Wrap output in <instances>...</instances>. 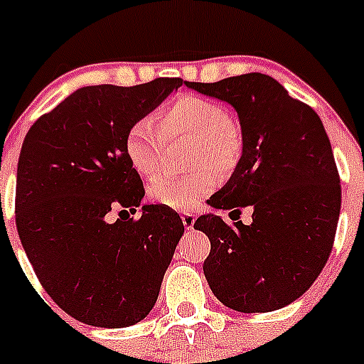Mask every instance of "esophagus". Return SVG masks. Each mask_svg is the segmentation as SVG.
Wrapping results in <instances>:
<instances>
[{"mask_svg": "<svg viewBox=\"0 0 364 364\" xmlns=\"http://www.w3.org/2000/svg\"><path fill=\"white\" fill-rule=\"evenodd\" d=\"M181 221H183V225H185V228H187V230H191V228L194 227L196 215H193V213H183Z\"/></svg>", "mask_w": 364, "mask_h": 364, "instance_id": "esophagus-1", "label": "esophagus"}]
</instances>
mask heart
I'll return each mask as SVG.
<instances>
[{"label":"heart","instance_id":"heart-1","mask_svg":"<svg viewBox=\"0 0 364 364\" xmlns=\"http://www.w3.org/2000/svg\"><path fill=\"white\" fill-rule=\"evenodd\" d=\"M162 128L153 117H139L124 137L126 156L139 176L151 177L160 170L168 137L191 136V162L213 166L219 173L236 168L242 156V134L228 119V109L215 100L183 94L171 100L162 113ZM217 173L200 168L187 176H159L149 185L153 202L171 210H188L217 187Z\"/></svg>","mask_w":364,"mask_h":364}]
</instances>
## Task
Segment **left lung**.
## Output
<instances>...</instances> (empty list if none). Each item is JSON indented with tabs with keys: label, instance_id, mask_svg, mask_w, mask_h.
Segmentation results:
<instances>
[{
	"label": "left lung",
	"instance_id": "8db88e82",
	"mask_svg": "<svg viewBox=\"0 0 364 364\" xmlns=\"http://www.w3.org/2000/svg\"><path fill=\"white\" fill-rule=\"evenodd\" d=\"M187 87L228 102L242 126V159L208 200L236 223L213 213L194 223L211 242L205 279L232 310H279L310 289L333 251L342 188L327 132L310 105L262 73ZM243 207L254 210L251 225L239 221Z\"/></svg>",
	"mask_w": 364,
	"mask_h": 364
}]
</instances>
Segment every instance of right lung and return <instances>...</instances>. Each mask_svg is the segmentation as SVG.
<instances>
[{"label":"right lung","instance_id":"right-lung-1","mask_svg":"<svg viewBox=\"0 0 364 364\" xmlns=\"http://www.w3.org/2000/svg\"><path fill=\"white\" fill-rule=\"evenodd\" d=\"M183 85L82 87L39 117L16 170V228L37 279L56 304L94 327H128L153 310L185 227L145 188L124 151L130 124ZM113 209L119 219L109 221Z\"/></svg>","mask_w":364,"mask_h":364}]
</instances>
